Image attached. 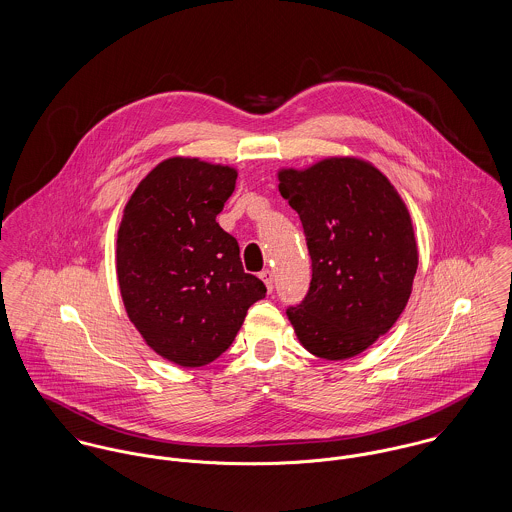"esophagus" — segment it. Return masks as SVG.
I'll return each mask as SVG.
<instances>
[{
	"label": "esophagus",
	"mask_w": 512,
	"mask_h": 512,
	"mask_svg": "<svg viewBox=\"0 0 512 512\" xmlns=\"http://www.w3.org/2000/svg\"><path fill=\"white\" fill-rule=\"evenodd\" d=\"M259 277L263 279V283L267 284L269 292H273V284H275V275H273V271L265 269V271H261V273H259Z\"/></svg>",
	"instance_id": "esophagus-1"
}]
</instances>
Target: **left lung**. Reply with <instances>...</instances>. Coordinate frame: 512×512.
<instances>
[{
	"label": "left lung",
	"mask_w": 512,
	"mask_h": 512,
	"mask_svg": "<svg viewBox=\"0 0 512 512\" xmlns=\"http://www.w3.org/2000/svg\"><path fill=\"white\" fill-rule=\"evenodd\" d=\"M279 180L312 261L310 288L286 316L310 353L353 357L385 336L408 302L418 267L408 210L387 176L359 159H326Z\"/></svg>",
	"instance_id": "left-lung-1"
}]
</instances>
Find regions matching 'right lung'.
Here are the masks:
<instances>
[{
  "label": "right lung",
  "instance_id": "1",
  "mask_svg": "<svg viewBox=\"0 0 512 512\" xmlns=\"http://www.w3.org/2000/svg\"><path fill=\"white\" fill-rule=\"evenodd\" d=\"M235 178L222 165L167 159L139 182L117 231L127 316L151 349L182 367L220 357L267 292L216 222Z\"/></svg>",
  "mask_w": 512,
  "mask_h": 512
}]
</instances>
